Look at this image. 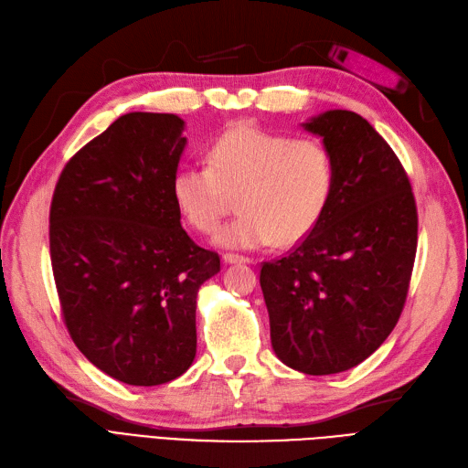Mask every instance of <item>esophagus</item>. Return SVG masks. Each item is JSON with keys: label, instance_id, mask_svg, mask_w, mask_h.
Instances as JSON below:
<instances>
[{"label": "esophagus", "instance_id": "esophagus-1", "mask_svg": "<svg viewBox=\"0 0 468 468\" xmlns=\"http://www.w3.org/2000/svg\"><path fill=\"white\" fill-rule=\"evenodd\" d=\"M223 262L225 264H249L250 259H247V256H240V254H233V252H225Z\"/></svg>", "mask_w": 468, "mask_h": 468}]
</instances>
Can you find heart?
Wrapping results in <instances>:
<instances>
[{
  "label": "heart",
  "instance_id": "1",
  "mask_svg": "<svg viewBox=\"0 0 468 468\" xmlns=\"http://www.w3.org/2000/svg\"><path fill=\"white\" fill-rule=\"evenodd\" d=\"M206 163L175 171L173 200L196 231L212 233L239 194L243 214L214 237L223 249L293 245L316 228L333 198L335 159L319 140L239 126L209 145Z\"/></svg>",
  "mask_w": 468,
  "mask_h": 468
}]
</instances>
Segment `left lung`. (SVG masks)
<instances>
[{
  "label": "left lung",
  "mask_w": 468,
  "mask_h": 468,
  "mask_svg": "<svg viewBox=\"0 0 468 468\" xmlns=\"http://www.w3.org/2000/svg\"><path fill=\"white\" fill-rule=\"evenodd\" d=\"M335 159L323 219L261 288L274 354L307 375L352 369L393 333L412 276L418 216L399 157L366 118L326 111L301 124Z\"/></svg>",
  "instance_id": "obj_1"
}]
</instances>
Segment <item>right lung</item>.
Wrapping results in <instances>:
<instances>
[{"instance_id": "right-lung-1", "label": "right lung", "mask_w": 468, "mask_h": 468, "mask_svg": "<svg viewBox=\"0 0 468 468\" xmlns=\"http://www.w3.org/2000/svg\"><path fill=\"white\" fill-rule=\"evenodd\" d=\"M176 114L128 112L75 154L50 207V256L71 340L133 387L169 383L196 357V297L219 256L180 225Z\"/></svg>"}]
</instances>
